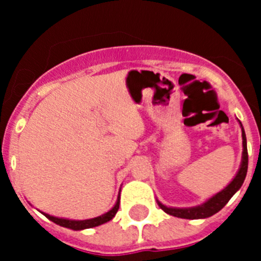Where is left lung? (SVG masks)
Masks as SVG:
<instances>
[{"label":"left lung","instance_id":"left-lung-1","mask_svg":"<svg viewBox=\"0 0 261 261\" xmlns=\"http://www.w3.org/2000/svg\"><path fill=\"white\" fill-rule=\"evenodd\" d=\"M238 121L239 123H240L241 135H243V156H241L240 168H239L238 173H236V175L233 177V179L231 180L222 191L216 193L215 196H212L211 198H208L206 202H203L202 204H198V206L184 207V208H179V207H168L165 206V204H163L159 199H156L158 204H159V207L163 211L168 213V215L174 216V217L187 218V220H199V218L211 217L215 213L221 211V210L226 206V203L230 201L231 197L241 188L247 173V162H249V156H247L246 135H245L244 126L243 123L240 122V120Z\"/></svg>","mask_w":261,"mask_h":261}]
</instances>
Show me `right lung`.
Instances as JSON below:
<instances>
[{
  "label": "right lung",
  "instance_id": "obj_1",
  "mask_svg": "<svg viewBox=\"0 0 261 261\" xmlns=\"http://www.w3.org/2000/svg\"><path fill=\"white\" fill-rule=\"evenodd\" d=\"M121 192V189H120ZM120 192H118L117 196V201H116L115 206L110 210L109 212L103 213V215L98 216V217L94 218H89V220H68V218H62V217H55V216H50L48 213H43L46 218H49L50 221H53L57 225L62 226V227H67L70 228V230L74 231H80V230H86V228H92L96 227V226L103 225V223L109 222L110 220L115 217V215L118 211V207H120Z\"/></svg>",
  "mask_w": 261,
  "mask_h": 261
}]
</instances>
